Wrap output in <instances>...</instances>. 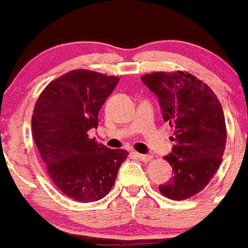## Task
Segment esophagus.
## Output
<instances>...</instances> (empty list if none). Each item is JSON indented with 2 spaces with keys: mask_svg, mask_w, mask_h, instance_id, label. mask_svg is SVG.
Instances as JSON below:
<instances>
[{
  "mask_svg": "<svg viewBox=\"0 0 248 248\" xmlns=\"http://www.w3.org/2000/svg\"><path fill=\"white\" fill-rule=\"evenodd\" d=\"M134 155H136L137 158H140V161H144V162H147L151 160V156L150 155H143V154H138V152H134Z\"/></svg>",
  "mask_w": 248,
  "mask_h": 248,
  "instance_id": "1",
  "label": "esophagus"
}]
</instances>
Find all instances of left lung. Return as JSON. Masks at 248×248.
<instances>
[{
    "label": "left lung",
    "instance_id": "1",
    "mask_svg": "<svg viewBox=\"0 0 248 248\" xmlns=\"http://www.w3.org/2000/svg\"><path fill=\"white\" fill-rule=\"evenodd\" d=\"M157 96L162 118L173 126L175 144L165 160L173 177L160 184L171 200L189 199L209 184L221 164L227 143L224 112L217 94L195 75L184 71L140 77Z\"/></svg>",
    "mask_w": 248,
    "mask_h": 248
}]
</instances>
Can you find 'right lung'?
I'll list each match as a JSON object with an SVG mask.
<instances>
[{
	"label": "right lung",
	"instance_id": "1",
	"mask_svg": "<svg viewBox=\"0 0 248 248\" xmlns=\"http://www.w3.org/2000/svg\"><path fill=\"white\" fill-rule=\"evenodd\" d=\"M118 77L71 70L46 87L31 116V134L46 170L65 196L79 202L104 199L128 152L90 138Z\"/></svg>",
	"mask_w": 248,
	"mask_h": 248
}]
</instances>
